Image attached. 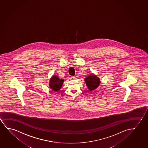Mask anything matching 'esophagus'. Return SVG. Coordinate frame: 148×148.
<instances>
[{"mask_svg": "<svg viewBox=\"0 0 148 148\" xmlns=\"http://www.w3.org/2000/svg\"><path fill=\"white\" fill-rule=\"evenodd\" d=\"M72 79H75V77H71Z\"/></svg>", "mask_w": 148, "mask_h": 148, "instance_id": "1", "label": "esophagus"}]
</instances>
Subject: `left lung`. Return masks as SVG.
Masks as SVG:
<instances>
[{"label": "left lung", "mask_w": 148, "mask_h": 148, "mask_svg": "<svg viewBox=\"0 0 148 148\" xmlns=\"http://www.w3.org/2000/svg\"><path fill=\"white\" fill-rule=\"evenodd\" d=\"M86 86H87L88 89L90 91H93L95 89L99 86L100 83V80L97 75L94 74L90 75L89 77L85 78Z\"/></svg>", "instance_id": "obj_1"}]
</instances>
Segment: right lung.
Instances as JSON below:
<instances>
[{
	"label": "right lung",
	"instance_id": "add662e5",
	"mask_svg": "<svg viewBox=\"0 0 148 148\" xmlns=\"http://www.w3.org/2000/svg\"><path fill=\"white\" fill-rule=\"evenodd\" d=\"M64 81V79H59L57 75H53L50 79L49 86L53 91H58L62 87Z\"/></svg>",
	"mask_w": 148,
	"mask_h": 148
}]
</instances>
